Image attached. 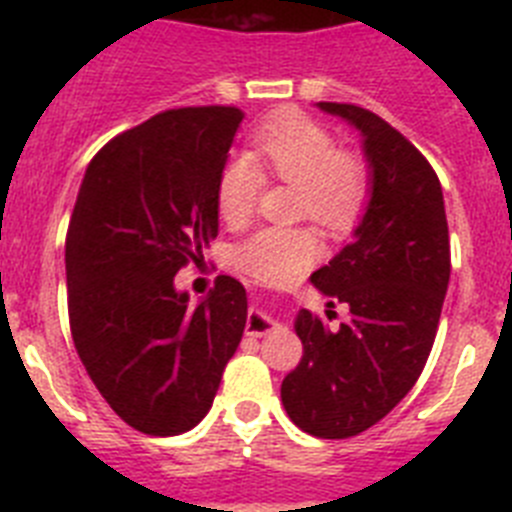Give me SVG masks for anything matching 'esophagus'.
<instances>
[{"instance_id":"obj_1","label":"esophagus","mask_w":512,"mask_h":512,"mask_svg":"<svg viewBox=\"0 0 512 512\" xmlns=\"http://www.w3.org/2000/svg\"><path fill=\"white\" fill-rule=\"evenodd\" d=\"M271 328H274V320H269V318H266V315H261L259 310L248 312L246 336L261 338V336H266V333H271Z\"/></svg>"}]
</instances>
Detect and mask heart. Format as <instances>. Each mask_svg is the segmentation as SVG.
<instances>
[{
  "label": "heart",
  "instance_id": "b5f03b06",
  "mask_svg": "<svg viewBox=\"0 0 512 512\" xmlns=\"http://www.w3.org/2000/svg\"><path fill=\"white\" fill-rule=\"evenodd\" d=\"M266 174L297 187V212L330 230L354 225L369 194L361 158L338 151L336 140L300 112H282L253 135ZM264 189V174L251 156H233L217 179V212L228 225L251 217ZM325 253L312 228H261L233 248L235 266L261 282L284 284L305 274Z\"/></svg>",
  "mask_w": 512,
  "mask_h": 512
}]
</instances>
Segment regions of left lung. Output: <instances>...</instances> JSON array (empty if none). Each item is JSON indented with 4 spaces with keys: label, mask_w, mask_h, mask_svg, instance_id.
<instances>
[{
    "label": "left lung",
    "mask_w": 512,
    "mask_h": 512,
    "mask_svg": "<svg viewBox=\"0 0 512 512\" xmlns=\"http://www.w3.org/2000/svg\"><path fill=\"white\" fill-rule=\"evenodd\" d=\"M318 107L361 133L369 202L354 241L310 277L346 302L348 320L330 330L297 312L302 359L282 402L310 436L348 438L379 423L423 372L451 277L449 225L436 171L405 135L356 104Z\"/></svg>",
    "instance_id": "obj_1"
}]
</instances>
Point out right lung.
I'll use <instances>...</instances> for the list:
<instances>
[{
	"label": "right lung",
	"mask_w": 512,
	"mask_h": 512,
	"mask_svg": "<svg viewBox=\"0 0 512 512\" xmlns=\"http://www.w3.org/2000/svg\"><path fill=\"white\" fill-rule=\"evenodd\" d=\"M238 107H182L112 138L92 158L66 235L69 320L99 395L135 431L179 436L212 408L241 343L246 289L217 277L197 307L176 271L217 235V179Z\"/></svg>",
	"instance_id": "obj_1"
}]
</instances>
